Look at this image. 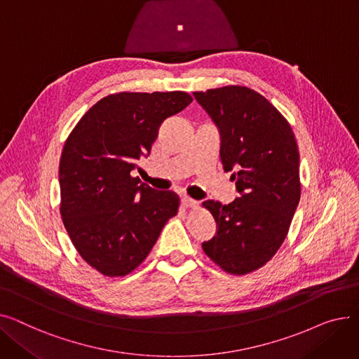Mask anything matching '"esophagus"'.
Segmentation results:
<instances>
[{
  "mask_svg": "<svg viewBox=\"0 0 359 359\" xmlns=\"http://www.w3.org/2000/svg\"><path fill=\"white\" fill-rule=\"evenodd\" d=\"M182 205L184 206V208H195V206H198V201L189 198V196H182Z\"/></svg>",
  "mask_w": 359,
  "mask_h": 359,
  "instance_id": "esophagus-1",
  "label": "esophagus"
}]
</instances>
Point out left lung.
I'll return each instance as SVG.
<instances>
[{"instance_id":"1","label":"left lung","mask_w":359,"mask_h":359,"mask_svg":"<svg viewBox=\"0 0 359 359\" xmlns=\"http://www.w3.org/2000/svg\"><path fill=\"white\" fill-rule=\"evenodd\" d=\"M194 96L219 132V158L233 172L238 198L203 206L217 222L202 249L219 268L244 275L262 268L285 240L299 202V154L294 132L262 94L227 86Z\"/></svg>"}]
</instances>
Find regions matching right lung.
<instances>
[{
  "mask_svg": "<svg viewBox=\"0 0 359 359\" xmlns=\"http://www.w3.org/2000/svg\"><path fill=\"white\" fill-rule=\"evenodd\" d=\"M192 102L184 91L110 94L88 109L60 161L61 215L80 256L106 276L140 266L179 196L132 177L161 122Z\"/></svg>",
  "mask_w": 359,
  "mask_h": 359,
  "instance_id": "add662e5",
  "label": "right lung"
}]
</instances>
